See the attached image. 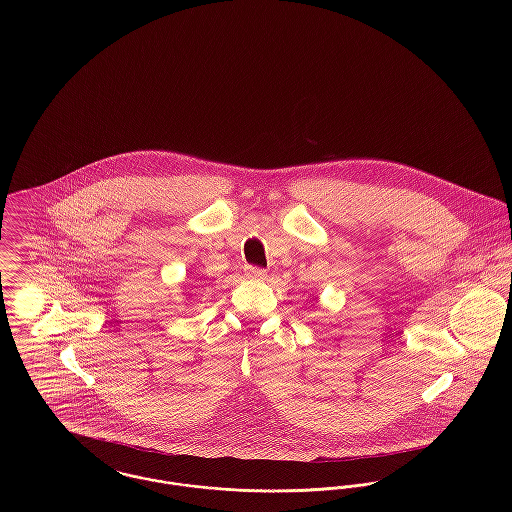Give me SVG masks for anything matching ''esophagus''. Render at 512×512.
Listing matches in <instances>:
<instances>
[{
  "label": "esophagus",
  "instance_id": "esophagus-1",
  "mask_svg": "<svg viewBox=\"0 0 512 512\" xmlns=\"http://www.w3.org/2000/svg\"><path fill=\"white\" fill-rule=\"evenodd\" d=\"M265 268L259 267H247V276L249 278H257V280H261V278H265Z\"/></svg>",
  "mask_w": 512,
  "mask_h": 512
}]
</instances>
